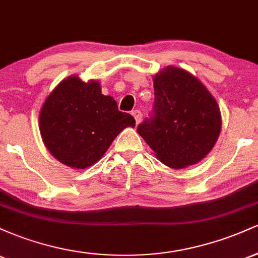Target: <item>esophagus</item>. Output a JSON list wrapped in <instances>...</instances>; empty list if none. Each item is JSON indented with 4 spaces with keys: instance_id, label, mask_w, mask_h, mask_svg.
Returning a JSON list of instances; mask_svg holds the SVG:
<instances>
[{
    "instance_id": "1",
    "label": "esophagus",
    "mask_w": 258,
    "mask_h": 258,
    "mask_svg": "<svg viewBox=\"0 0 258 258\" xmlns=\"http://www.w3.org/2000/svg\"><path fill=\"white\" fill-rule=\"evenodd\" d=\"M132 115H133V117H135L136 123L141 122V121H142V112H141V110H133L132 111Z\"/></svg>"
}]
</instances>
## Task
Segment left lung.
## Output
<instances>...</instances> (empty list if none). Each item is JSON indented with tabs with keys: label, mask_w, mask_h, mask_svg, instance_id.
<instances>
[{
	"label": "left lung",
	"mask_w": 258,
	"mask_h": 258,
	"mask_svg": "<svg viewBox=\"0 0 258 258\" xmlns=\"http://www.w3.org/2000/svg\"><path fill=\"white\" fill-rule=\"evenodd\" d=\"M154 116L137 132L162 164L184 168L211 152L221 133L220 106L199 79L177 67L153 78Z\"/></svg>",
	"instance_id": "obj_1"
}]
</instances>
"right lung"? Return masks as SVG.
Wrapping results in <instances>:
<instances>
[{
  "mask_svg": "<svg viewBox=\"0 0 258 258\" xmlns=\"http://www.w3.org/2000/svg\"><path fill=\"white\" fill-rule=\"evenodd\" d=\"M40 132L48 152L67 166L84 170L104 155L116 136L135 127L112 97L102 94L99 81L72 75L59 82L40 110Z\"/></svg>",
  "mask_w": 258,
  "mask_h": 258,
  "instance_id": "add662e5",
  "label": "right lung"
}]
</instances>
